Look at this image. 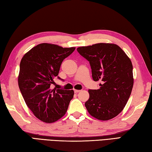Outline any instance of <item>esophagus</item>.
<instances>
[{"mask_svg": "<svg viewBox=\"0 0 152 152\" xmlns=\"http://www.w3.org/2000/svg\"><path fill=\"white\" fill-rule=\"evenodd\" d=\"M74 92H75V93H78L79 92H80V90H74Z\"/></svg>", "mask_w": 152, "mask_h": 152, "instance_id": "obj_1", "label": "esophagus"}]
</instances>
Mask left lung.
<instances>
[{
	"instance_id": "1",
	"label": "left lung",
	"mask_w": 152,
	"mask_h": 152,
	"mask_svg": "<svg viewBox=\"0 0 152 152\" xmlns=\"http://www.w3.org/2000/svg\"><path fill=\"white\" fill-rule=\"evenodd\" d=\"M77 51L89 61L92 79L101 81L99 89L88 90L85 107L92 117L107 121L124 109L133 86L132 61L119 46L96 43L80 47Z\"/></svg>"
}]
</instances>
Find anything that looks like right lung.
<instances>
[{
  "label": "right lung",
  "mask_w": 152,
  "mask_h": 152,
  "mask_svg": "<svg viewBox=\"0 0 152 152\" xmlns=\"http://www.w3.org/2000/svg\"><path fill=\"white\" fill-rule=\"evenodd\" d=\"M76 48H63L50 43H41L23 57L18 84L27 107L35 116L48 123L55 122L66 114L74 91L52 89L63 60Z\"/></svg>",
  "instance_id": "1"
}]
</instances>
